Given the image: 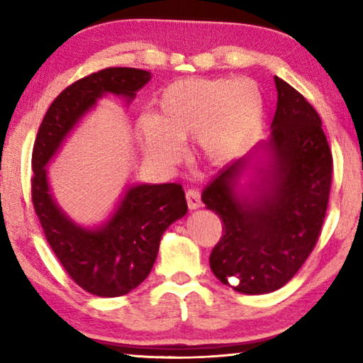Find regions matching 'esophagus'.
<instances>
[{"label": "esophagus", "mask_w": 363, "mask_h": 363, "mask_svg": "<svg viewBox=\"0 0 363 363\" xmlns=\"http://www.w3.org/2000/svg\"><path fill=\"white\" fill-rule=\"evenodd\" d=\"M186 199H187V205L190 210H196V208L201 206L200 192L196 189H189L186 192Z\"/></svg>", "instance_id": "obj_1"}]
</instances>
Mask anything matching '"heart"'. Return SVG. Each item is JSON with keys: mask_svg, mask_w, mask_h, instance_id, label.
<instances>
[{"mask_svg": "<svg viewBox=\"0 0 363 363\" xmlns=\"http://www.w3.org/2000/svg\"><path fill=\"white\" fill-rule=\"evenodd\" d=\"M262 113V94L251 79L187 78L163 89L153 120L144 118L140 130L157 158H176V143L195 138L201 157L223 162L253 136Z\"/></svg>", "mask_w": 363, "mask_h": 363, "instance_id": "b5f03b06", "label": "heart"}]
</instances>
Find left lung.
<instances>
[{"label":"left lung","instance_id":"8db88e82","mask_svg":"<svg viewBox=\"0 0 363 363\" xmlns=\"http://www.w3.org/2000/svg\"><path fill=\"white\" fill-rule=\"evenodd\" d=\"M274 82L270 138L224 167L201 192L223 220L210 256L213 274L245 294L279 290L303 266L320 235L333 171L315 108L284 79ZM243 177L248 183L240 182Z\"/></svg>","mask_w":363,"mask_h":363}]
</instances>
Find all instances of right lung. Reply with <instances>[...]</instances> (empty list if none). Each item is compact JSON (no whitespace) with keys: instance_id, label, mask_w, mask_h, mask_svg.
<instances>
[{"instance_id":"right-lung-1","label":"right lung","mask_w":363,"mask_h":363,"mask_svg":"<svg viewBox=\"0 0 363 363\" xmlns=\"http://www.w3.org/2000/svg\"><path fill=\"white\" fill-rule=\"evenodd\" d=\"M150 78L147 70L108 67L78 79L49 106L35 139L32 200L43 232L72 280L101 298L123 296L147 279L164 230L187 213L182 186L131 184L106 223L84 227L56 203L46 167L97 101L113 94L130 104Z\"/></svg>"}]
</instances>
